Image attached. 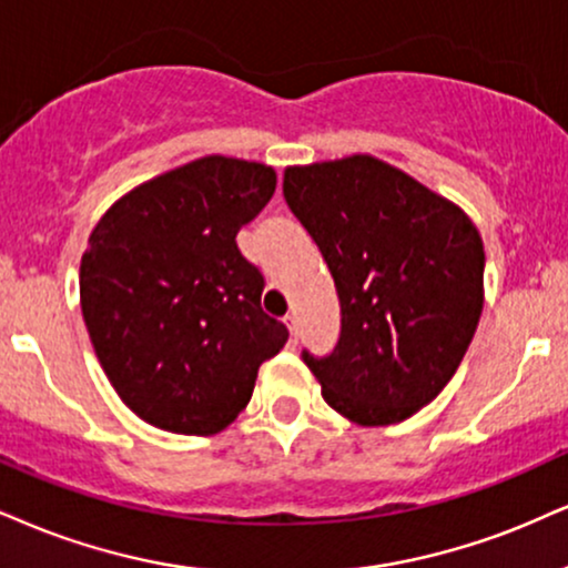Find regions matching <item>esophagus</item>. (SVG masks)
Segmentation results:
<instances>
[{"mask_svg": "<svg viewBox=\"0 0 568 568\" xmlns=\"http://www.w3.org/2000/svg\"><path fill=\"white\" fill-rule=\"evenodd\" d=\"M284 324H286V328H290V342H292V345H297V321H295V316H286Z\"/></svg>", "mask_w": 568, "mask_h": 568, "instance_id": "34e87169", "label": "esophagus"}]
</instances>
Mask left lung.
Wrapping results in <instances>:
<instances>
[{
    "label": "left lung",
    "mask_w": 568,
    "mask_h": 568,
    "mask_svg": "<svg viewBox=\"0 0 568 568\" xmlns=\"http://www.w3.org/2000/svg\"><path fill=\"white\" fill-rule=\"evenodd\" d=\"M284 200L339 295L334 353H303L321 395L358 426L413 416L453 379L477 332L479 229L453 200L374 155L290 165Z\"/></svg>",
    "instance_id": "left-lung-1"
}]
</instances>
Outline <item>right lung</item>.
Wrapping results in <instances>:
<instances>
[{"instance_id":"add662e5","label":"right lung","mask_w":568,"mask_h":568,"mask_svg":"<svg viewBox=\"0 0 568 568\" xmlns=\"http://www.w3.org/2000/svg\"><path fill=\"white\" fill-rule=\"evenodd\" d=\"M276 192V171L207 155L125 192L81 255V313L118 397L146 424L210 437L247 408L286 326L236 231Z\"/></svg>"}]
</instances>
